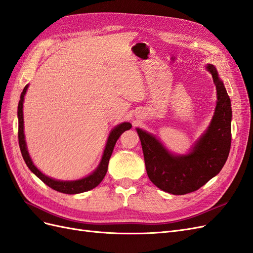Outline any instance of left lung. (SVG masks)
I'll use <instances>...</instances> for the list:
<instances>
[{
    "label": "left lung",
    "mask_w": 253,
    "mask_h": 253,
    "mask_svg": "<svg viewBox=\"0 0 253 253\" xmlns=\"http://www.w3.org/2000/svg\"><path fill=\"white\" fill-rule=\"evenodd\" d=\"M217 89V103L209 128L186 155L169 152L155 137L140 128L147 176L159 189L175 196L196 191L221 171L231 147L232 108L216 67L206 65Z\"/></svg>",
    "instance_id": "left-lung-1"
}]
</instances>
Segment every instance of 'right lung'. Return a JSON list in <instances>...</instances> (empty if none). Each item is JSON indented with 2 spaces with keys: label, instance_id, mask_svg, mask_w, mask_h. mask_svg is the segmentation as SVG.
I'll return each instance as SVG.
<instances>
[{
  "label": "right lung",
  "instance_id": "1",
  "mask_svg": "<svg viewBox=\"0 0 253 253\" xmlns=\"http://www.w3.org/2000/svg\"><path fill=\"white\" fill-rule=\"evenodd\" d=\"M29 87L28 85H25L23 88L21 96H20V100H19L18 103V139H19V146H20V151L22 154V157L25 161V164L29 167V169L33 172L35 175L40 178L41 180L49 186L50 188H52L59 192L63 193H67V194H76V193H81V192H85L90 189L95 188V187L98 186L103 177L106 176V173L108 170V165H109V160L110 157H111L112 152L114 145L116 143V141L120 138V135L128 130V129L131 128V124L128 122H124L122 124L115 126L111 131H110V134L107 140L105 151H103L102 157L98 167L96 168L95 171L88 174L87 176L80 178V179H76V180H59V179H54L52 177H49L47 175H44L42 172H41L37 168L34 166L33 161H32L30 154L28 152V147H27V142H25V135H24V122H23V101H24V96L25 93H27Z\"/></svg>",
  "mask_w": 253,
  "mask_h": 253
}]
</instances>
